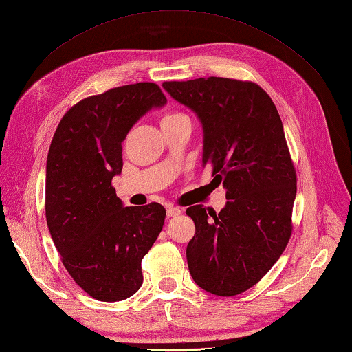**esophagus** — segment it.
I'll return each instance as SVG.
<instances>
[{"mask_svg":"<svg viewBox=\"0 0 352 352\" xmlns=\"http://www.w3.org/2000/svg\"><path fill=\"white\" fill-rule=\"evenodd\" d=\"M181 213H182V209H179V208H168L167 209V217L168 218L177 217V215H181Z\"/></svg>","mask_w":352,"mask_h":352,"instance_id":"obj_1","label":"esophagus"}]
</instances>
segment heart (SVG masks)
I'll use <instances>...</instances> for the list:
<instances>
[{
	"mask_svg": "<svg viewBox=\"0 0 352 352\" xmlns=\"http://www.w3.org/2000/svg\"><path fill=\"white\" fill-rule=\"evenodd\" d=\"M186 118L184 113H179V111H168V113H164L161 116V125H166V124H171V122H176L179 119Z\"/></svg>",
	"mask_w": 352,
	"mask_h": 352,
	"instance_id": "1",
	"label": "heart"
}]
</instances>
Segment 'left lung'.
<instances>
[{
  "instance_id": "obj_1",
  "label": "left lung",
  "mask_w": 352,
  "mask_h": 352,
  "mask_svg": "<svg viewBox=\"0 0 352 352\" xmlns=\"http://www.w3.org/2000/svg\"><path fill=\"white\" fill-rule=\"evenodd\" d=\"M162 87L203 125V164L224 185L219 213L186 209L195 234L186 246L194 282L231 297L254 287L291 237L297 176L275 102L254 82L200 77Z\"/></svg>"
}]
</instances>
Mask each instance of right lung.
Masks as SVG:
<instances>
[{
	"mask_svg": "<svg viewBox=\"0 0 352 352\" xmlns=\"http://www.w3.org/2000/svg\"><path fill=\"white\" fill-rule=\"evenodd\" d=\"M167 98L140 82L83 98L63 116L46 164V221L67 272L100 302H119L142 287V258L161 233L160 203L124 208L111 179L122 171V142Z\"/></svg>",
	"mask_w": 352,
	"mask_h": 352,
	"instance_id": "add662e5",
	"label": "right lung"
}]
</instances>
